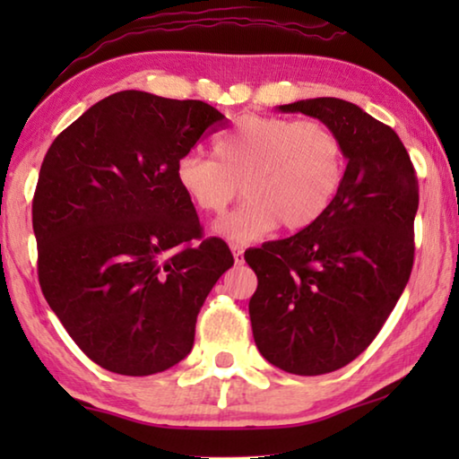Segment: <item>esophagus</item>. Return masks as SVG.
<instances>
[{
  "mask_svg": "<svg viewBox=\"0 0 459 459\" xmlns=\"http://www.w3.org/2000/svg\"><path fill=\"white\" fill-rule=\"evenodd\" d=\"M230 248H232V257H235L237 265H243V263H245V251H243V247H240V245H232Z\"/></svg>",
  "mask_w": 459,
  "mask_h": 459,
  "instance_id": "obj_1",
  "label": "esophagus"
}]
</instances>
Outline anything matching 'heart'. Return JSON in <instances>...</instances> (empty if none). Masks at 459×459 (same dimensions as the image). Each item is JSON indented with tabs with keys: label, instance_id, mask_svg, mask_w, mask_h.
<instances>
[{
	"label": "heart",
	"instance_id": "1",
	"mask_svg": "<svg viewBox=\"0 0 459 459\" xmlns=\"http://www.w3.org/2000/svg\"><path fill=\"white\" fill-rule=\"evenodd\" d=\"M214 158L188 153L176 180L198 211L221 216L238 196L247 202L214 227L232 243L265 237L279 222L299 230L328 211L344 180V147L322 121L245 115L216 139Z\"/></svg>",
	"mask_w": 459,
	"mask_h": 459
}]
</instances>
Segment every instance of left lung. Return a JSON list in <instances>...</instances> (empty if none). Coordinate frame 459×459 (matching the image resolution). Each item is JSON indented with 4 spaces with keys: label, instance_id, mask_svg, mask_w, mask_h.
Segmentation results:
<instances>
[{
    "label": "left lung",
    "instance_id": "obj_1",
    "mask_svg": "<svg viewBox=\"0 0 459 459\" xmlns=\"http://www.w3.org/2000/svg\"><path fill=\"white\" fill-rule=\"evenodd\" d=\"M279 111L325 123L348 160L320 219L245 253L259 281L248 316L263 359L316 377L367 351L397 306L413 269L419 186L399 135L359 105L320 97Z\"/></svg>",
    "mask_w": 459,
    "mask_h": 459
}]
</instances>
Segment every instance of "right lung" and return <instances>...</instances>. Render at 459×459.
Returning a JSON list of instances; mask_svg holds the SVG:
<instances>
[{
    "label": "right lung",
    "mask_w": 459,
    "mask_h": 459,
    "mask_svg": "<svg viewBox=\"0 0 459 459\" xmlns=\"http://www.w3.org/2000/svg\"><path fill=\"white\" fill-rule=\"evenodd\" d=\"M224 121L202 100L121 91L46 153L32 202L38 279L99 367L147 377L190 354L200 307L235 259L202 238L176 164Z\"/></svg>",
    "instance_id": "add662e5"
}]
</instances>
